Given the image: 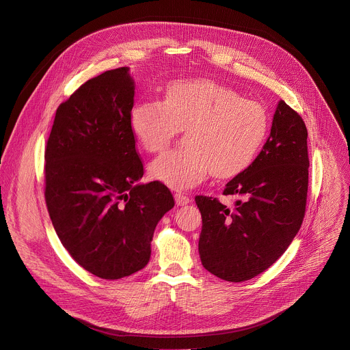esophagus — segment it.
Instances as JSON below:
<instances>
[{"label":"esophagus","instance_id":"esophagus-1","mask_svg":"<svg viewBox=\"0 0 350 350\" xmlns=\"http://www.w3.org/2000/svg\"><path fill=\"white\" fill-rule=\"evenodd\" d=\"M174 199H176L177 206H185L191 202V199L184 193H174Z\"/></svg>","mask_w":350,"mask_h":350}]
</instances>
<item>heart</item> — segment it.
Returning a JSON list of instances; mask_svg holds the SVG:
<instances>
[{
	"label": "heart",
	"instance_id": "heart-1",
	"mask_svg": "<svg viewBox=\"0 0 350 350\" xmlns=\"http://www.w3.org/2000/svg\"><path fill=\"white\" fill-rule=\"evenodd\" d=\"M129 126L147 152L163 150L178 129L187 147L154 159L150 176L173 189H187L210 173L217 178L245 170L262 146L268 116L256 101L211 79L172 82L163 101L140 100L129 112Z\"/></svg>",
	"mask_w": 350,
	"mask_h": 350
}]
</instances>
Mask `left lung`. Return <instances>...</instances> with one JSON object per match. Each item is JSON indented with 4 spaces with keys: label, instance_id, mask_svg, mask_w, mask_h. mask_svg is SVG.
Returning <instances> with one entry per match:
<instances>
[{
    "label": "left lung",
    "instance_id": "obj_1",
    "mask_svg": "<svg viewBox=\"0 0 350 350\" xmlns=\"http://www.w3.org/2000/svg\"><path fill=\"white\" fill-rule=\"evenodd\" d=\"M308 131L283 100L257 158L224 188L234 207L196 196L202 214V265L226 282L253 279L290 246L301 228L308 195Z\"/></svg>",
    "mask_w": 350,
    "mask_h": 350
}]
</instances>
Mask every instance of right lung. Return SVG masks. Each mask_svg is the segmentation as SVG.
Instances as JSON below:
<instances>
[{"label":"right lung","instance_id":"obj_1","mask_svg":"<svg viewBox=\"0 0 350 350\" xmlns=\"http://www.w3.org/2000/svg\"><path fill=\"white\" fill-rule=\"evenodd\" d=\"M129 71H105L62 103L45 148V199L56 234L82 268L108 280L148 264L154 230L174 206L162 183H140Z\"/></svg>","mask_w":350,"mask_h":350}]
</instances>
